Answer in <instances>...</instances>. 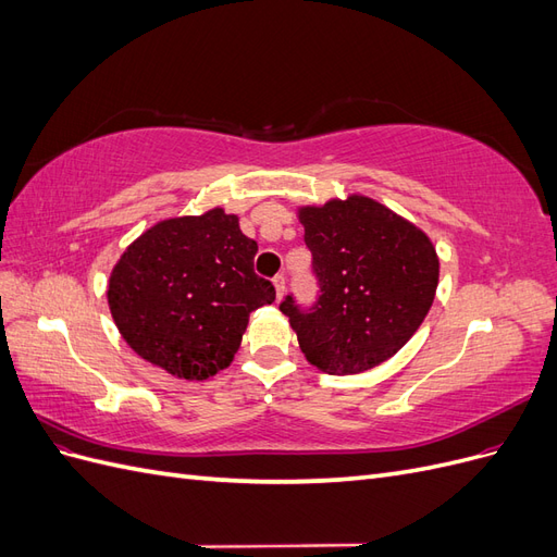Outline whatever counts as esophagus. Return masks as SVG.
<instances>
[{"instance_id": "obj_1", "label": "esophagus", "mask_w": 557, "mask_h": 557, "mask_svg": "<svg viewBox=\"0 0 557 557\" xmlns=\"http://www.w3.org/2000/svg\"><path fill=\"white\" fill-rule=\"evenodd\" d=\"M274 288H276V297L281 299L283 297V293H285V276H274Z\"/></svg>"}]
</instances>
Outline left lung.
Listing matches in <instances>:
<instances>
[{"instance_id":"left-lung-1","label":"left lung","mask_w":557,"mask_h":557,"mask_svg":"<svg viewBox=\"0 0 557 557\" xmlns=\"http://www.w3.org/2000/svg\"><path fill=\"white\" fill-rule=\"evenodd\" d=\"M318 297L285 295L307 360L327 374L367 372L407 344L440 283V258L425 232L379 201L352 195L299 209Z\"/></svg>"}]
</instances>
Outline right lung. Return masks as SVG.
Listing matches in <instances>:
<instances>
[{
	"label": "right lung",
	"instance_id": "1",
	"mask_svg": "<svg viewBox=\"0 0 557 557\" xmlns=\"http://www.w3.org/2000/svg\"><path fill=\"white\" fill-rule=\"evenodd\" d=\"M258 244L223 209L162 221L144 232L109 281L123 339L166 372L205 381L239 350L248 315L272 305V281L256 274Z\"/></svg>",
	"mask_w": 557,
	"mask_h": 557
}]
</instances>
